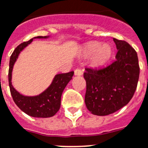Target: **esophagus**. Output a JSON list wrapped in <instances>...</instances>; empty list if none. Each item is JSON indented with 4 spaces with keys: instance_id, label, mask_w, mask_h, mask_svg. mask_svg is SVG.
<instances>
[{
    "instance_id": "1",
    "label": "esophagus",
    "mask_w": 148,
    "mask_h": 148,
    "mask_svg": "<svg viewBox=\"0 0 148 148\" xmlns=\"http://www.w3.org/2000/svg\"><path fill=\"white\" fill-rule=\"evenodd\" d=\"M74 74H75V75H77V76H80V75H82V74H83V72H82V71L80 70V69H79V68H77L76 70L74 71Z\"/></svg>"
}]
</instances>
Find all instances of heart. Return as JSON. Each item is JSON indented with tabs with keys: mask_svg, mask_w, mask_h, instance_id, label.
I'll use <instances>...</instances> for the list:
<instances>
[{
	"mask_svg": "<svg viewBox=\"0 0 148 148\" xmlns=\"http://www.w3.org/2000/svg\"><path fill=\"white\" fill-rule=\"evenodd\" d=\"M85 54L86 56L92 55V62L95 64H100L108 59L111 53V48L108 44H102L98 42H92L85 47Z\"/></svg>",
	"mask_w": 148,
	"mask_h": 148,
	"instance_id": "heart-1",
	"label": "heart"
}]
</instances>
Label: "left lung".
<instances>
[{
	"instance_id": "left-lung-1",
	"label": "left lung",
	"mask_w": 148,
	"mask_h": 148,
	"mask_svg": "<svg viewBox=\"0 0 148 148\" xmlns=\"http://www.w3.org/2000/svg\"><path fill=\"white\" fill-rule=\"evenodd\" d=\"M116 60L103 68H86V106L92 114L105 116L126 105L137 88L140 68L136 51L125 40L114 38Z\"/></svg>"
}]
</instances>
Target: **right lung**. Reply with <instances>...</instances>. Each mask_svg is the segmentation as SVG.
Listing matches in <instances>:
<instances>
[{
    "mask_svg": "<svg viewBox=\"0 0 148 148\" xmlns=\"http://www.w3.org/2000/svg\"><path fill=\"white\" fill-rule=\"evenodd\" d=\"M47 37L38 36L35 38H43ZM33 39L28 41L22 43L15 49L10 59V68H9L8 79L10 90L16 105L21 110L28 115L33 117H50L54 116L60 108L61 96L62 92L68 82L72 79L74 71L68 72L65 74H59L56 75L53 83L45 91L37 96L28 97L21 95L12 86L11 77L13 64L18 58V54L25 47L32 43Z\"/></svg>",
    "mask_w": 148,
    "mask_h": 148,
    "instance_id": "obj_1",
    "label": "right lung"
}]
</instances>
